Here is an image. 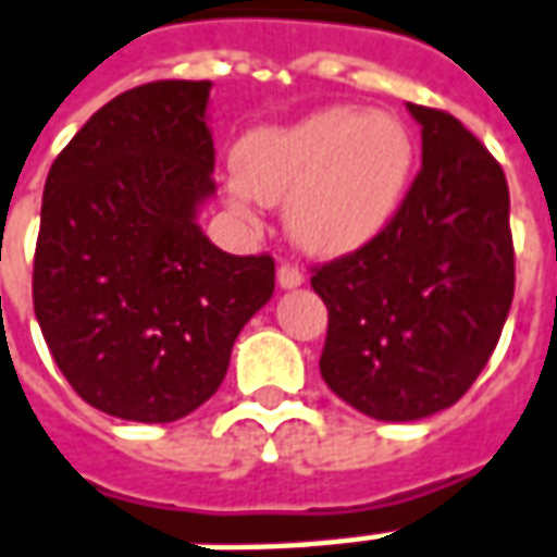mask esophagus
<instances>
[{"label":"esophagus","instance_id":"obj_1","mask_svg":"<svg viewBox=\"0 0 557 557\" xmlns=\"http://www.w3.org/2000/svg\"><path fill=\"white\" fill-rule=\"evenodd\" d=\"M277 283H280V289H298V286L305 283V274H301L295 265H280Z\"/></svg>","mask_w":557,"mask_h":557}]
</instances>
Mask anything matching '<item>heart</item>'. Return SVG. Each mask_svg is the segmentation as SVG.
<instances>
[{
  "instance_id": "obj_1",
  "label": "heart",
  "mask_w": 557,
  "mask_h": 557,
  "mask_svg": "<svg viewBox=\"0 0 557 557\" xmlns=\"http://www.w3.org/2000/svg\"><path fill=\"white\" fill-rule=\"evenodd\" d=\"M228 198L238 211L286 201L292 244L317 259L371 247L398 220L416 169L407 123L386 111L332 104L259 126L235 144Z\"/></svg>"
}]
</instances>
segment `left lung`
<instances>
[{"instance_id": "8db88e82", "label": "left lung", "mask_w": 557, "mask_h": 557, "mask_svg": "<svg viewBox=\"0 0 557 557\" xmlns=\"http://www.w3.org/2000/svg\"><path fill=\"white\" fill-rule=\"evenodd\" d=\"M407 111L422 171L398 220L310 280L329 307L322 380L380 422L453 407L495 352L516 286L504 169L453 114Z\"/></svg>"}]
</instances>
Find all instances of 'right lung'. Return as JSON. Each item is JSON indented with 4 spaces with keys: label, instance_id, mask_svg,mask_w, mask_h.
Segmentation results:
<instances>
[{
    "label": "right lung",
    "instance_id": "1",
    "mask_svg": "<svg viewBox=\"0 0 557 557\" xmlns=\"http://www.w3.org/2000/svg\"><path fill=\"white\" fill-rule=\"evenodd\" d=\"M211 81L126 89L50 165L33 305L53 361L89 407L174 422L223 383L240 329L274 295L271 256L223 252L211 201Z\"/></svg>",
    "mask_w": 557,
    "mask_h": 557
}]
</instances>
